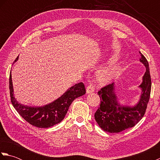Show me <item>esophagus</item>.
<instances>
[{"label": "esophagus", "instance_id": "obj_1", "mask_svg": "<svg viewBox=\"0 0 160 160\" xmlns=\"http://www.w3.org/2000/svg\"><path fill=\"white\" fill-rule=\"evenodd\" d=\"M86 91H87V93H91L94 92L95 88H94L93 86L91 85V84H90V85H88V86H87Z\"/></svg>", "mask_w": 160, "mask_h": 160}]
</instances>
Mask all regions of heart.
I'll list each match as a JSON object with an SVG mask.
<instances>
[{
    "instance_id": "b5f03b06",
    "label": "heart",
    "mask_w": 160,
    "mask_h": 160,
    "mask_svg": "<svg viewBox=\"0 0 160 160\" xmlns=\"http://www.w3.org/2000/svg\"><path fill=\"white\" fill-rule=\"evenodd\" d=\"M120 71V66L117 64H112L98 71V80L102 83H107L113 80L117 76Z\"/></svg>"
}]
</instances>
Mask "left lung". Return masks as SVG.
I'll return each instance as SVG.
<instances>
[{
  "mask_svg": "<svg viewBox=\"0 0 160 160\" xmlns=\"http://www.w3.org/2000/svg\"><path fill=\"white\" fill-rule=\"evenodd\" d=\"M140 62L146 67L142 82L139 87L142 90L140 100L133 106L122 105L115 92V83L102 88L98 91L100 106L94 115L95 120L103 131L116 133L131 128L143 118L150 98L151 79L147 60L140 52Z\"/></svg>",
  "mask_w": 160,
  "mask_h": 160,
  "instance_id": "obj_1",
  "label": "left lung"
}]
</instances>
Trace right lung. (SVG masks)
<instances>
[{"instance_id": "right-lung-1", "label": "right lung", "mask_w": 160, "mask_h": 160, "mask_svg": "<svg viewBox=\"0 0 160 160\" xmlns=\"http://www.w3.org/2000/svg\"><path fill=\"white\" fill-rule=\"evenodd\" d=\"M18 60V56L14 62ZM9 91L12 103L17 112L30 124L38 128H49L60 123L65 117L72 102L86 93L84 84L80 82L69 88L62 96L49 104L42 107L24 105L19 103L14 97L12 72L9 76Z\"/></svg>"}]
</instances>
